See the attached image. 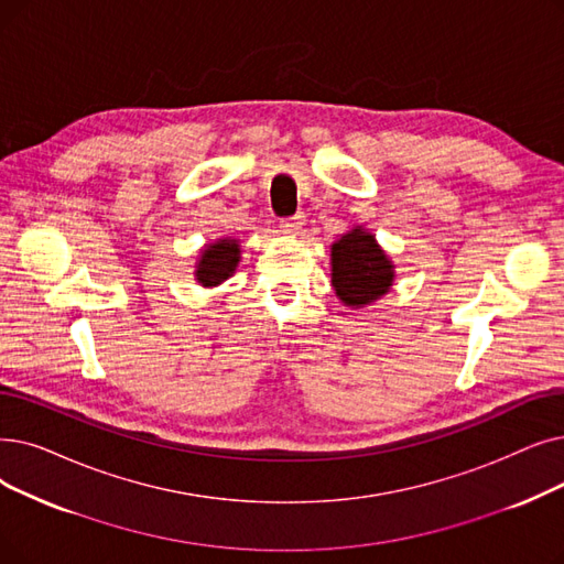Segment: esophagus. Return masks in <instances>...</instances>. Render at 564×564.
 Listing matches in <instances>:
<instances>
[{
  "instance_id": "34e87169",
  "label": "esophagus",
  "mask_w": 564,
  "mask_h": 564,
  "mask_svg": "<svg viewBox=\"0 0 564 564\" xmlns=\"http://www.w3.org/2000/svg\"><path fill=\"white\" fill-rule=\"evenodd\" d=\"M304 224V216L297 214V216H288V218H281V230L283 235H300V228Z\"/></svg>"
}]
</instances>
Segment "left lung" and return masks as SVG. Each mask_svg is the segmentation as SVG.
I'll list each match as a JSON object with an SVG mask.
<instances>
[{"label": "left lung", "mask_w": 564, "mask_h": 564, "mask_svg": "<svg viewBox=\"0 0 564 564\" xmlns=\"http://www.w3.org/2000/svg\"><path fill=\"white\" fill-rule=\"evenodd\" d=\"M387 256L380 251L376 237L355 228L332 247V285L340 302L364 306L382 297L394 281Z\"/></svg>", "instance_id": "8db88e82"}]
</instances>
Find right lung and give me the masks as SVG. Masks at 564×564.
I'll use <instances>...</instances> for the list:
<instances>
[{"mask_svg": "<svg viewBox=\"0 0 564 564\" xmlns=\"http://www.w3.org/2000/svg\"><path fill=\"white\" fill-rule=\"evenodd\" d=\"M237 262H239L237 239H221L203 251V260L198 264L195 276H198L203 285H218L235 272Z\"/></svg>", "mask_w": 564, "mask_h": 564, "instance_id": "1", "label": "right lung"}]
</instances>
